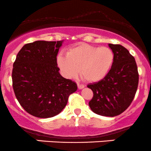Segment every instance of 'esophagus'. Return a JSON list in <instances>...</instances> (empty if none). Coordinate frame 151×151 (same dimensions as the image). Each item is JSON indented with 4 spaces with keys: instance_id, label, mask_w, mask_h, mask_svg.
Wrapping results in <instances>:
<instances>
[{
    "instance_id": "esophagus-1",
    "label": "esophagus",
    "mask_w": 151,
    "mask_h": 151,
    "mask_svg": "<svg viewBox=\"0 0 151 151\" xmlns=\"http://www.w3.org/2000/svg\"><path fill=\"white\" fill-rule=\"evenodd\" d=\"M77 85H78V88L79 89H83V88L85 87L84 85L81 84V83H78Z\"/></svg>"
}]
</instances>
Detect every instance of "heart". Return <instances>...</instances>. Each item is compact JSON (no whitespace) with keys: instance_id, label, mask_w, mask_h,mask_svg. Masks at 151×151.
I'll list each match as a JSON object with an SVG mask.
<instances>
[{"instance_id":"1","label":"heart","mask_w":151,"mask_h":151,"mask_svg":"<svg viewBox=\"0 0 151 151\" xmlns=\"http://www.w3.org/2000/svg\"><path fill=\"white\" fill-rule=\"evenodd\" d=\"M114 61V54L111 48L86 43L71 47L67 54L59 53L56 57V63L64 76L73 78L80 70L82 77L89 82H97L104 78Z\"/></svg>"}]
</instances>
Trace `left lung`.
Masks as SVG:
<instances>
[{
    "mask_svg": "<svg viewBox=\"0 0 151 151\" xmlns=\"http://www.w3.org/2000/svg\"><path fill=\"white\" fill-rule=\"evenodd\" d=\"M114 54L111 70L104 78L88 84L93 92L89 102L95 114L114 117L123 113L132 102L139 83V74L134 56L120 45L109 44Z\"/></svg>",
    "mask_w": 151,
    "mask_h": 151,
    "instance_id": "left-lung-1",
    "label": "left lung"
}]
</instances>
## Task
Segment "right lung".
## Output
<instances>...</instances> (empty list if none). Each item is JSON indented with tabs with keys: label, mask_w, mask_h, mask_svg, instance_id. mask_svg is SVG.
Segmentation results:
<instances>
[{
	"label": "right lung",
	"mask_w": 151,
	"mask_h": 151,
	"mask_svg": "<svg viewBox=\"0 0 151 151\" xmlns=\"http://www.w3.org/2000/svg\"><path fill=\"white\" fill-rule=\"evenodd\" d=\"M62 41L38 40L25 45L13 65L12 85L21 106L40 118L54 117L67 105L77 84L59 73L56 56Z\"/></svg>",
	"instance_id": "1"
}]
</instances>
